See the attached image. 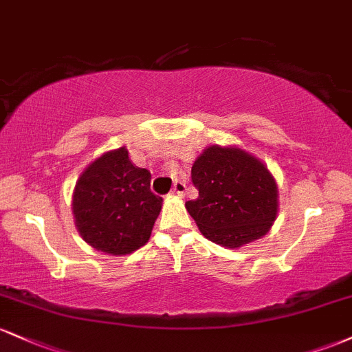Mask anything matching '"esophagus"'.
I'll list each match as a JSON object with an SVG mask.
<instances>
[{
    "mask_svg": "<svg viewBox=\"0 0 352 352\" xmlns=\"http://www.w3.org/2000/svg\"><path fill=\"white\" fill-rule=\"evenodd\" d=\"M185 190H187V185H185V182H182V180H177L175 184H173V193H175V195H179V197H184Z\"/></svg>",
    "mask_w": 352,
    "mask_h": 352,
    "instance_id": "obj_1",
    "label": "esophagus"
}]
</instances>
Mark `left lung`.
<instances>
[{"mask_svg": "<svg viewBox=\"0 0 352 352\" xmlns=\"http://www.w3.org/2000/svg\"><path fill=\"white\" fill-rule=\"evenodd\" d=\"M199 190L185 204L201 235L238 248L266 235L278 212V188L268 168L235 147L205 148L192 167Z\"/></svg>", "mask_w": 352, "mask_h": 352, "instance_id": "8db88e82", "label": "left lung"}]
</instances>
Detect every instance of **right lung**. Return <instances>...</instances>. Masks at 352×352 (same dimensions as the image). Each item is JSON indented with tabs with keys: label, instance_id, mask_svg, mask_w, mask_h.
<instances>
[{
	"label": "right lung",
	"instance_id": "add662e5",
	"mask_svg": "<svg viewBox=\"0 0 352 352\" xmlns=\"http://www.w3.org/2000/svg\"><path fill=\"white\" fill-rule=\"evenodd\" d=\"M151 172L135 167L124 147L94 160L76 184L72 212L92 248L127 254L148 241L162 208L151 190Z\"/></svg>",
	"mask_w": 352,
	"mask_h": 352
}]
</instances>
